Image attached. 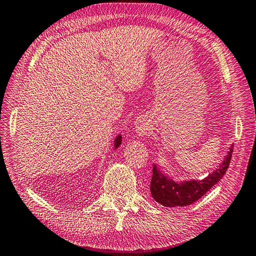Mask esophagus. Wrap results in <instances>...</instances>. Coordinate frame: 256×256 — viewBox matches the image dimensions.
<instances>
[{"mask_svg":"<svg viewBox=\"0 0 256 256\" xmlns=\"http://www.w3.org/2000/svg\"><path fill=\"white\" fill-rule=\"evenodd\" d=\"M135 130L138 135H146L150 131L148 120L145 118H138L135 122Z\"/></svg>","mask_w":256,"mask_h":256,"instance_id":"obj_1","label":"esophagus"}]
</instances>
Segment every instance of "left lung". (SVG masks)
<instances>
[{"label":"left lung","instance_id":"left-lung-1","mask_svg":"<svg viewBox=\"0 0 256 256\" xmlns=\"http://www.w3.org/2000/svg\"><path fill=\"white\" fill-rule=\"evenodd\" d=\"M233 145L221 162L218 170L200 180H187L177 182L167 177L158 170L157 165L153 166V176L150 180V194L157 202L165 206H184L199 200L209 189L219 182L229 168L232 157Z\"/></svg>","mask_w":256,"mask_h":256}]
</instances>
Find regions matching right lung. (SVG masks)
<instances>
[{
	"instance_id": "1",
	"label": "right lung",
	"mask_w": 256,
	"mask_h": 256,
	"mask_svg": "<svg viewBox=\"0 0 256 256\" xmlns=\"http://www.w3.org/2000/svg\"><path fill=\"white\" fill-rule=\"evenodd\" d=\"M122 142V136L121 135H118V136L116 138V140H114V148H118L120 144H121Z\"/></svg>"
}]
</instances>
